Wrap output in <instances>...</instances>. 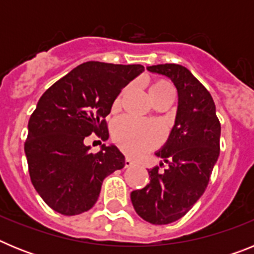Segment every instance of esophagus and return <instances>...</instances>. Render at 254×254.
<instances>
[{
    "instance_id": "1",
    "label": "esophagus",
    "mask_w": 254,
    "mask_h": 254,
    "mask_svg": "<svg viewBox=\"0 0 254 254\" xmlns=\"http://www.w3.org/2000/svg\"><path fill=\"white\" fill-rule=\"evenodd\" d=\"M132 165H133V160H132V159H129L128 156H127V158L125 159V167L129 168V167H132Z\"/></svg>"
}]
</instances>
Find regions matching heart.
<instances>
[{
  "label": "heart",
  "instance_id": "obj_1",
  "mask_svg": "<svg viewBox=\"0 0 254 254\" xmlns=\"http://www.w3.org/2000/svg\"><path fill=\"white\" fill-rule=\"evenodd\" d=\"M151 99L172 94L174 95L172 85L164 80L152 82L149 89ZM121 104V96L117 98L113 107L118 108ZM113 138L126 152L131 155H140L152 149L163 138V129L155 123L142 122L129 117H123L113 126Z\"/></svg>",
  "mask_w": 254,
  "mask_h": 254
}]
</instances>
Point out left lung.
Listing matches in <instances>:
<instances>
[{
    "mask_svg": "<svg viewBox=\"0 0 254 254\" xmlns=\"http://www.w3.org/2000/svg\"><path fill=\"white\" fill-rule=\"evenodd\" d=\"M147 69L172 80L178 108L168 141L155 152L167 167L150 169V183L133 190L131 201L145 221L165 225L185 216L205 192L220 154L221 126L212 96L190 69L176 64Z\"/></svg>",
    "mask_w": 254,
    "mask_h": 254,
    "instance_id": "1",
    "label": "left lung"
}]
</instances>
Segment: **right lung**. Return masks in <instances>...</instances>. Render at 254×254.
<instances>
[{
	"instance_id": "obj_1",
	"label": "right lung",
	"mask_w": 254,
	"mask_h": 254,
	"mask_svg": "<svg viewBox=\"0 0 254 254\" xmlns=\"http://www.w3.org/2000/svg\"><path fill=\"white\" fill-rule=\"evenodd\" d=\"M143 69L141 64L90 61L40 96L24 149L31 183L49 207L66 216L90 210L105 177L125 167V155L116 145H102L93 154L84 141L91 133L108 140L105 117L123 87Z\"/></svg>"
}]
</instances>
